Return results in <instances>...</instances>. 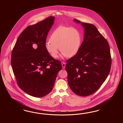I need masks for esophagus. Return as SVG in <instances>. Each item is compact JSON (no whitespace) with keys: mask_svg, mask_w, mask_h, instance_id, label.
<instances>
[{"mask_svg":"<svg viewBox=\"0 0 123 123\" xmlns=\"http://www.w3.org/2000/svg\"><path fill=\"white\" fill-rule=\"evenodd\" d=\"M65 65H66V63H65L64 62H62V68L63 69H64L65 68Z\"/></svg>","mask_w":123,"mask_h":123,"instance_id":"34e87169","label":"esophagus"}]
</instances>
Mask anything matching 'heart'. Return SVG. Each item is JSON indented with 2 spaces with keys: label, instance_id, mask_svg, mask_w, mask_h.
Here are the masks:
<instances>
[{
  "label": "heart",
  "instance_id": "heart-1",
  "mask_svg": "<svg viewBox=\"0 0 123 123\" xmlns=\"http://www.w3.org/2000/svg\"><path fill=\"white\" fill-rule=\"evenodd\" d=\"M81 42L78 30L74 27L61 26L53 31L50 40L45 43V48L55 59L58 57L60 49L63 56L72 57L78 53Z\"/></svg>",
  "mask_w": 123,
  "mask_h": 123
}]
</instances>
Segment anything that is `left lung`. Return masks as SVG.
<instances>
[{
	"instance_id": "8db88e82",
	"label": "left lung",
	"mask_w": 123,
	"mask_h": 123,
	"mask_svg": "<svg viewBox=\"0 0 123 123\" xmlns=\"http://www.w3.org/2000/svg\"><path fill=\"white\" fill-rule=\"evenodd\" d=\"M74 20L85 28L84 37L78 53L67 60L65 69L72 91L86 97L99 89L107 78L111 58L108 41L96 26Z\"/></svg>"
}]
</instances>
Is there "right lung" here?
<instances>
[{
  "label": "right lung",
  "mask_w": 123,
  "mask_h": 123,
  "mask_svg": "<svg viewBox=\"0 0 123 123\" xmlns=\"http://www.w3.org/2000/svg\"><path fill=\"white\" fill-rule=\"evenodd\" d=\"M54 19L49 17L27 26L19 35L12 52V67L17 84L32 97L48 94L62 68L61 61L50 56L45 48Z\"/></svg>",
  "instance_id": "add662e5"
}]
</instances>
